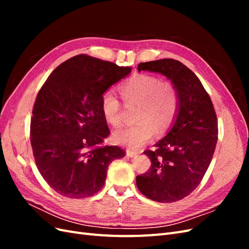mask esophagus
<instances>
[{"label":"esophagus","mask_w":249,"mask_h":249,"mask_svg":"<svg viewBox=\"0 0 249 249\" xmlns=\"http://www.w3.org/2000/svg\"><path fill=\"white\" fill-rule=\"evenodd\" d=\"M136 156H137L136 152H132V150H130V149H126V157L134 158V157H136Z\"/></svg>","instance_id":"34e87169"}]
</instances>
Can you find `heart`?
<instances>
[{"instance_id":"obj_1","label":"heart","mask_w":249,"mask_h":249,"mask_svg":"<svg viewBox=\"0 0 249 249\" xmlns=\"http://www.w3.org/2000/svg\"><path fill=\"white\" fill-rule=\"evenodd\" d=\"M120 93L126 103L139 105L135 125L120 127L113 133L117 144L137 150L158 134L166 131L176 117L178 96L169 81H161L152 74L138 73L120 86ZM101 110L106 122L117 126L120 124V103L115 93L107 90L101 100Z\"/></svg>"}]
</instances>
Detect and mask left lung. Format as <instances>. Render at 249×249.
<instances>
[{"instance_id": "8db88e82", "label": "left lung", "mask_w": 249, "mask_h": 249, "mask_svg": "<svg viewBox=\"0 0 249 249\" xmlns=\"http://www.w3.org/2000/svg\"><path fill=\"white\" fill-rule=\"evenodd\" d=\"M141 71L166 77L177 89L178 106L166 136L144 152L152 166L137 176L136 185L149 199L175 202L189 195L209 168L218 138L217 116L201 82L182 62L156 60L140 63Z\"/></svg>"}]
</instances>
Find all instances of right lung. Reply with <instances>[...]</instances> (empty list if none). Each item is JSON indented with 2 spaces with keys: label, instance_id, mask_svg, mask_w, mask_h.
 Instances as JSON below:
<instances>
[{
  "label": "right lung",
  "instance_id": "right-lung-1",
  "mask_svg": "<svg viewBox=\"0 0 249 249\" xmlns=\"http://www.w3.org/2000/svg\"><path fill=\"white\" fill-rule=\"evenodd\" d=\"M131 71L78 55L55 69L37 94L30 127L33 155L44 180L62 196H92L103 188L110 163L124 157L118 146H101L110 134L101 100Z\"/></svg>",
  "mask_w": 249,
  "mask_h": 249
}]
</instances>
